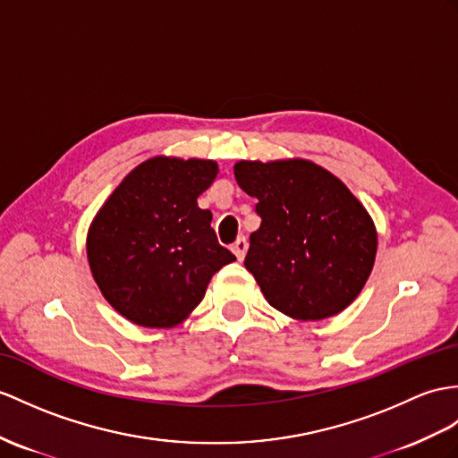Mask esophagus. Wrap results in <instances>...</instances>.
Wrapping results in <instances>:
<instances>
[{"label":"esophagus","instance_id":"esophagus-1","mask_svg":"<svg viewBox=\"0 0 458 458\" xmlns=\"http://www.w3.org/2000/svg\"><path fill=\"white\" fill-rule=\"evenodd\" d=\"M231 250H233V254L237 256L239 260H242V259H244V254H247V250H249V241L244 239V237H239L235 242H233Z\"/></svg>","mask_w":458,"mask_h":458}]
</instances>
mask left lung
<instances>
[{
  "mask_svg": "<svg viewBox=\"0 0 458 458\" xmlns=\"http://www.w3.org/2000/svg\"><path fill=\"white\" fill-rule=\"evenodd\" d=\"M237 184L256 198L260 229L244 266L267 303L299 320L348 307L369 277L377 231L342 181L303 161H239Z\"/></svg>",
  "mask_w": 458,
  "mask_h": 458,
  "instance_id": "8db88e82",
  "label": "left lung"
}]
</instances>
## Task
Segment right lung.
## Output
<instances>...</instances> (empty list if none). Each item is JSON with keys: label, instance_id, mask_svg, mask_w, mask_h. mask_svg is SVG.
Listing matches in <instances>:
<instances>
[{"label": "right lung", "instance_id": "obj_1", "mask_svg": "<svg viewBox=\"0 0 458 458\" xmlns=\"http://www.w3.org/2000/svg\"><path fill=\"white\" fill-rule=\"evenodd\" d=\"M217 163L155 157L136 166L100 208L87 237L89 266L105 299L145 328L182 322L217 270L235 260L198 196Z\"/></svg>", "mask_w": 458, "mask_h": 458}]
</instances>
